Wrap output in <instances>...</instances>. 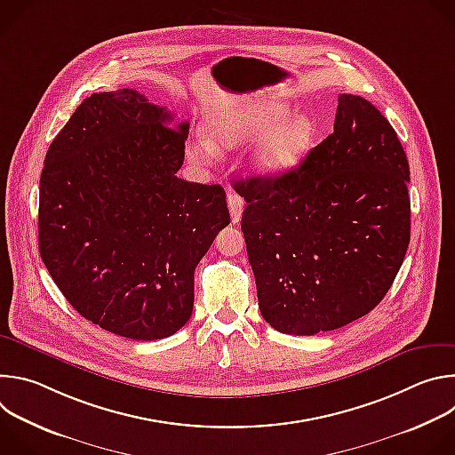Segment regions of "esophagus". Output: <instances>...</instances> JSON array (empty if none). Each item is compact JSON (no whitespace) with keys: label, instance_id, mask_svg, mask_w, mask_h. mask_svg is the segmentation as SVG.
Masks as SVG:
<instances>
[{"label":"esophagus","instance_id":"obj_1","mask_svg":"<svg viewBox=\"0 0 455 455\" xmlns=\"http://www.w3.org/2000/svg\"><path fill=\"white\" fill-rule=\"evenodd\" d=\"M227 204H228V211H230V218H232V223H237L241 220V214H243V207H244V202L243 198L239 196V194L235 192H228L227 196Z\"/></svg>","mask_w":455,"mask_h":455}]
</instances>
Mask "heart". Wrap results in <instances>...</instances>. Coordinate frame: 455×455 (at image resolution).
<instances>
[{
	"label": "heart",
	"instance_id": "heart-1",
	"mask_svg": "<svg viewBox=\"0 0 455 455\" xmlns=\"http://www.w3.org/2000/svg\"><path fill=\"white\" fill-rule=\"evenodd\" d=\"M279 102H239L207 122V139L188 142L185 155L196 165H209L216 151L234 148L259 132L253 169L263 176H281L295 169L315 148L316 125L302 113L284 115Z\"/></svg>",
	"mask_w": 455,
	"mask_h": 455
}]
</instances>
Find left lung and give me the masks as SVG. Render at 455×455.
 Returning a JSON list of instances; mask_svg holds the SVG:
<instances>
[{
	"instance_id": "obj_1",
	"label": "left lung",
	"mask_w": 455,
	"mask_h": 455,
	"mask_svg": "<svg viewBox=\"0 0 455 455\" xmlns=\"http://www.w3.org/2000/svg\"><path fill=\"white\" fill-rule=\"evenodd\" d=\"M409 162L388 120L339 95L333 133L281 176L234 181L259 309L286 335L339 330L393 286L411 241Z\"/></svg>"
}]
</instances>
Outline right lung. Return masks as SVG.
Listing matches in <instances>:
<instances>
[{
	"label": "right lung",
	"mask_w": 455,
	"mask_h": 455,
	"mask_svg": "<svg viewBox=\"0 0 455 455\" xmlns=\"http://www.w3.org/2000/svg\"><path fill=\"white\" fill-rule=\"evenodd\" d=\"M137 90L84 99L48 148L39 251L86 320L158 340L192 315L194 270L230 223L221 185L176 176L188 124Z\"/></svg>",
	"instance_id": "1"
}]
</instances>
